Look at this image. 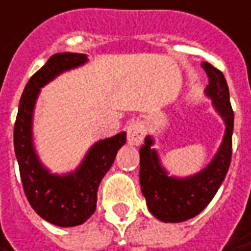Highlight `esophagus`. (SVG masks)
<instances>
[{
	"label": "esophagus",
	"mask_w": 251,
	"mask_h": 251,
	"mask_svg": "<svg viewBox=\"0 0 251 251\" xmlns=\"http://www.w3.org/2000/svg\"><path fill=\"white\" fill-rule=\"evenodd\" d=\"M145 138V126L142 122H135L129 124L127 129V142L131 146H139Z\"/></svg>",
	"instance_id": "34e87169"
}]
</instances>
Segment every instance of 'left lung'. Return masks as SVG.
<instances>
[{
  "instance_id": "left-lung-1",
  "label": "left lung",
  "mask_w": 251,
  "mask_h": 251,
  "mask_svg": "<svg viewBox=\"0 0 251 251\" xmlns=\"http://www.w3.org/2000/svg\"><path fill=\"white\" fill-rule=\"evenodd\" d=\"M201 67L209 79L206 93L212 97L217 112L226 122L224 141L213 161L198 175L175 179L168 177L160 167L155 151L150 148L151 139L149 136L139 150V180L148 208L154 217L165 223H180L201 213L213 200L231 164L234 110L229 102L227 80L223 72L212 64L202 63Z\"/></svg>"
}]
</instances>
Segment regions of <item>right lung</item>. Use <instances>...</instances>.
<instances>
[{
    "instance_id": "right-lung-1",
    "label": "right lung",
    "mask_w": 251,
    "mask_h": 251,
    "mask_svg": "<svg viewBox=\"0 0 251 251\" xmlns=\"http://www.w3.org/2000/svg\"><path fill=\"white\" fill-rule=\"evenodd\" d=\"M86 61L82 53H57L31 76L19 103L13 143L24 193L32 209L51 224L74 227L83 224L96 212L97 191L115 161L117 150L127 141L126 132L96 143L80 168L68 176H53L36 158L31 142V117L39 89L60 72Z\"/></svg>"
}]
</instances>
